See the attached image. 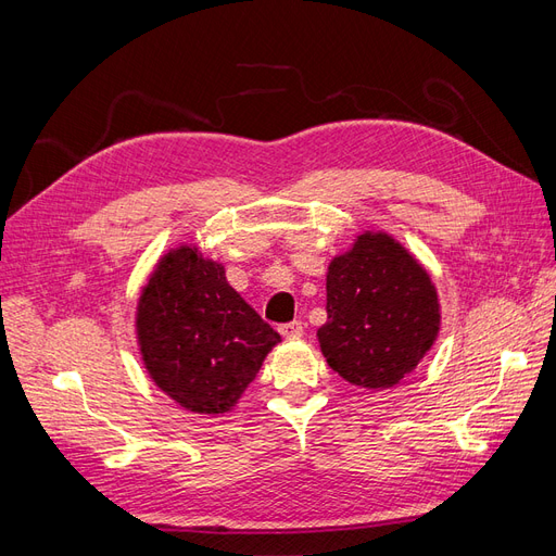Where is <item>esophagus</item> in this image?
I'll use <instances>...</instances> for the list:
<instances>
[{
  "mask_svg": "<svg viewBox=\"0 0 556 556\" xmlns=\"http://www.w3.org/2000/svg\"><path fill=\"white\" fill-rule=\"evenodd\" d=\"M278 331L285 336V339H299V336H304V325L288 323V325H280Z\"/></svg>",
  "mask_w": 556,
  "mask_h": 556,
  "instance_id": "34e87169",
  "label": "esophagus"
}]
</instances>
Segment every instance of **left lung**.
<instances>
[{"mask_svg": "<svg viewBox=\"0 0 556 556\" xmlns=\"http://www.w3.org/2000/svg\"><path fill=\"white\" fill-rule=\"evenodd\" d=\"M441 304L427 268L384 231H364L327 271V364L350 384L387 390L439 339Z\"/></svg>", "mask_w": 556, "mask_h": 556, "instance_id": "left-lung-1", "label": "left lung"}]
</instances>
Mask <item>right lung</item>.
<instances>
[{
	"label": "right lung",
	"instance_id": "obj_1",
	"mask_svg": "<svg viewBox=\"0 0 556 556\" xmlns=\"http://www.w3.org/2000/svg\"><path fill=\"white\" fill-rule=\"evenodd\" d=\"M137 339L148 376L199 415L237 406L280 343L278 331L227 282L225 266L197 245H178L157 262L139 296Z\"/></svg>",
	"mask_w": 556,
	"mask_h": 556
}]
</instances>
